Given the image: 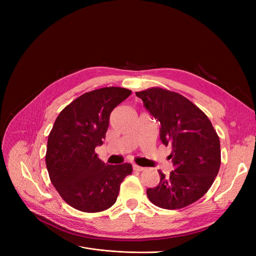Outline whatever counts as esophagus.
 <instances>
[{
    "label": "esophagus",
    "mask_w": 256,
    "mask_h": 256,
    "mask_svg": "<svg viewBox=\"0 0 256 256\" xmlns=\"http://www.w3.org/2000/svg\"><path fill=\"white\" fill-rule=\"evenodd\" d=\"M144 168L143 166H136V164H134V171H136V172H141L143 171Z\"/></svg>",
    "instance_id": "1"
}]
</instances>
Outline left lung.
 I'll list each match as a JSON object with an SVG mask.
<instances>
[{
	"label": "left lung",
	"mask_w": 256,
	"mask_h": 256,
	"mask_svg": "<svg viewBox=\"0 0 256 256\" xmlns=\"http://www.w3.org/2000/svg\"><path fill=\"white\" fill-rule=\"evenodd\" d=\"M136 95L160 122V138L170 145L174 170L159 172L157 187L146 191L160 208L180 209L196 202L212 187L221 164L220 140L207 115L189 99L162 88H150Z\"/></svg>",
	"instance_id": "obj_1"
}]
</instances>
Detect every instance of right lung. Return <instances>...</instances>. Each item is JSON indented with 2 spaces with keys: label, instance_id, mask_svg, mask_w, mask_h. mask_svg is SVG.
Here are the masks:
<instances>
[{
  "label": "right lung",
  "instance_id": "1",
  "mask_svg": "<svg viewBox=\"0 0 256 256\" xmlns=\"http://www.w3.org/2000/svg\"><path fill=\"white\" fill-rule=\"evenodd\" d=\"M131 90L104 88L88 92L65 106L48 136L46 166L50 180L65 202L83 212L110 208L118 196L130 164H106L95 152L102 145L110 114Z\"/></svg>",
  "mask_w": 256,
  "mask_h": 256
}]
</instances>
